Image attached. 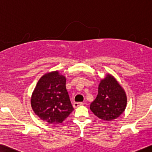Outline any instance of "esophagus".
I'll return each instance as SVG.
<instances>
[{
    "instance_id": "esophagus-1",
    "label": "esophagus",
    "mask_w": 152,
    "mask_h": 152,
    "mask_svg": "<svg viewBox=\"0 0 152 152\" xmlns=\"http://www.w3.org/2000/svg\"><path fill=\"white\" fill-rule=\"evenodd\" d=\"M83 105V103H82V102H75L73 104V107L74 108H76L77 107L80 106V105Z\"/></svg>"
}]
</instances>
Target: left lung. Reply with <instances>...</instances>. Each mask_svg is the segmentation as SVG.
<instances>
[{"instance_id":"1","label":"left lung","mask_w":152,"mask_h":152,"mask_svg":"<svg viewBox=\"0 0 152 152\" xmlns=\"http://www.w3.org/2000/svg\"><path fill=\"white\" fill-rule=\"evenodd\" d=\"M126 102L123 88L114 77L107 74L101 81L97 97L91 103L90 109L99 118L110 121L124 112Z\"/></svg>"}]
</instances>
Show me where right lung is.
<instances>
[{
    "label": "right lung",
    "instance_id": "add662e5",
    "mask_svg": "<svg viewBox=\"0 0 152 152\" xmlns=\"http://www.w3.org/2000/svg\"><path fill=\"white\" fill-rule=\"evenodd\" d=\"M66 83V77L57 71L50 72L40 78L32 93L34 112L49 124L61 123L74 110Z\"/></svg>",
    "mask_w": 152,
    "mask_h": 152
}]
</instances>
